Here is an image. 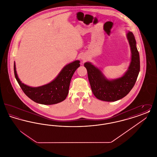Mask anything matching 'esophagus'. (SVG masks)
Instances as JSON below:
<instances>
[{
	"label": "esophagus",
	"mask_w": 157,
	"mask_h": 157,
	"mask_svg": "<svg viewBox=\"0 0 157 157\" xmlns=\"http://www.w3.org/2000/svg\"><path fill=\"white\" fill-rule=\"evenodd\" d=\"M86 59L85 58V57H82V60L83 62H85V61L86 60Z\"/></svg>",
	"instance_id": "34e87169"
}]
</instances>
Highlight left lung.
I'll use <instances>...</instances> for the list:
<instances>
[{
  "mask_svg": "<svg viewBox=\"0 0 157 157\" xmlns=\"http://www.w3.org/2000/svg\"><path fill=\"white\" fill-rule=\"evenodd\" d=\"M132 53L130 66L125 74L115 80L109 81L102 72L90 62L84 64L88 72L91 90L99 100L113 102L125 97L132 89L140 71V55L136 46V40L133 33H127Z\"/></svg>",
  "mask_w": 157,
  "mask_h": 157,
  "instance_id": "8db88e82",
  "label": "left lung"
}]
</instances>
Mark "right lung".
<instances>
[{"label": "right lung", "instance_id": "add662e5", "mask_svg": "<svg viewBox=\"0 0 157 157\" xmlns=\"http://www.w3.org/2000/svg\"><path fill=\"white\" fill-rule=\"evenodd\" d=\"M79 62V60H75L68 64L52 82L37 88L28 86L21 82L16 74L15 63L14 74L21 89L30 99L40 104H55L66 99L71 78L76 69L80 67Z\"/></svg>", "mask_w": 157, "mask_h": 157}]
</instances>
